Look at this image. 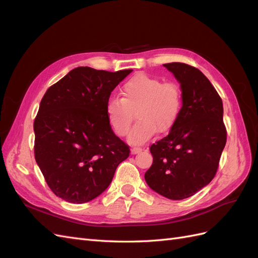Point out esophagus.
Instances as JSON below:
<instances>
[{
    "label": "esophagus",
    "mask_w": 258,
    "mask_h": 258,
    "mask_svg": "<svg viewBox=\"0 0 258 258\" xmlns=\"http://www.w3.org/2000/svg\"><path fill=\"white\" fill-rule=\"evenodd\" d=\"M142 150L143 148L142 147H139V146H135V147H132L131 148V153L134 154V155H136V154H139V153H141L142 152Z\"/></svg>",
    "instance_id": "esophagus-1"
}]
</instances>
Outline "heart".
I'll list each match as a JSON object with an SVG mask.
<instances>
[{
    "mask_svg": "<svg viewBox=\"0 0 258 258\" xmlns=\"http://www.w3.org/2000/svg\"><path fill=\"white\" fill-rule=\"evenodd\" d=\"M122 98L107 100V119L118 136H126L136 117L138 121L129 136L131 143H141L156 131L166 134L172 128L183 107V93L175 83H162L147 74H138L124 83Z\"/></svg>",
    "mask_w": 258,
    "mask_h": 258,
    "instance_id": "1",
    "label": "heart"
}]
</instances>
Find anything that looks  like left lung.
Returning <instances> with one entry per match:
<instances>
[{"label": "left lung", "instance_id": "left-lung-1", "mask_svg": "<svg viewBox=\"0 0 258 258\" xmlns=\"http://www.w3.org/2000/svg\"><path fill=\"white\" fill-rule=\"evenodd\" d=\"M163 67L181 84L183 107L168 136L150 147L153 165L144 177L161 196L182 200L204 188L215 176L227 131L222 99L205 74L181 62Z\"/></svg>", "mask_w": 258, "mask_h": 258}]
</instances>
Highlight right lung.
Here are the masks:
<instances>
[{
	"label": "right lung",
	"instance_id": "1",
	"mask_svg": "<svg viewBox=\"0 0 258 258\" xmlns=\"http://www.w3.org/2000/svg\"><path fill=\"white\" fill-rule=\"evenodd\" d=\"M132 70L79 67L47 89L34 119V157L51 191L85 204L111 184L129 146L116 137L105 106Z\"/></svg>",
	"mask_w": 258,
	"mask_h": 258
}]
</instances>
